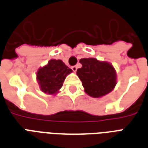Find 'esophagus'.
I'll return each instance as SVG.
<instances>
[{"label": "esophagus", "mask_w": 148, "mask_h": 148, "mask_svg": "<svg viewBox=\"0 0 148 148\" xmlns=\"http://www.w3.org/2000/svg\"><path fill=\"white\" fill-rule=\"evenodd\" d=\"M71 69L73 70V71L74 72H76L77 69V66H73V67H71Z\"/></svg>", "instance_id": "1"}]
</instances>
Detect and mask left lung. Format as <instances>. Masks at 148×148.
Listing matches in <instances>:
<instances>
[{"instance_id":"obj_1","label":"left lung","mask_w":148,"mask_h":148,"mask_svg":"<svg viewBox=\"0 0 148 148\" xmlns=\"http://www.w3.org/2000/svg\"><path fill=\"white\" fill-rule=\"evenodd\" d=\"M80 63L82 67L77 70V75L82 82L87 95L99 98L114 89L117 84V73L110 63L95 58H81Z\"/></svg>"}]
</instances>
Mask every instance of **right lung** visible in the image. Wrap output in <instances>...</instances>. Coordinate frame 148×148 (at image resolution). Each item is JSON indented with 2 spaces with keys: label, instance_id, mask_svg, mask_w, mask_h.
<instances>
[{
  "label": "right lung",
  "instance_id": "obj_1",
  "mask_svg": "<svg viewBox=\"0 0 148 148\" xmlns=\"http://www.w3.org/2000/svg\"><path fill=\"white\" fill-rule=\"evenodd\" d=\"M72 72L61 60L51 59L47 64L38 68L36 74L40 90L46 95H57L60 92L66 77Z\"/></svg>",
  "mask_w": 148,
  "mask_h": 148
}]
</instances>
